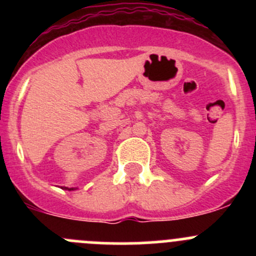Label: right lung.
<instances>
[{"label": "right lung", "mask_w": 256, "mask_h": 256, "mask_svg": "<svg viewBox=\"0 0 256 256\" xmlns=\"http://www.w3.org/2000/svg\"><path fill=\"white\" fill-rule=\"evenodd\" d=\"M63 190H74L76 188H68V187H63Z\"/></svg>", "instance_id": "add662e5"}]
</instances>
